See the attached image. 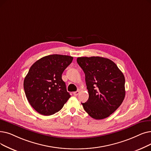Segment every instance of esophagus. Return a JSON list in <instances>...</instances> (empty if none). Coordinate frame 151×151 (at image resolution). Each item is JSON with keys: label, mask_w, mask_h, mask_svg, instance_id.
<instances>
[{"label": "esophagus", "mask_w": 151, "mask_h": 151, "mask_svg": "<svg viewBox=\"0 0 151 151\" xmlns=\"http://www.w3.org/2000/svg\"><path fill=\"white\" fill-rule=\"evenodd\" d=\"M79 94H80V91H75V92H74V93H73V95H74V96H78V95Z\"/></svg>", "instance_id": "obj_1"}]
</instances>
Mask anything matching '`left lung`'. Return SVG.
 <instances>
[{
    "label": "left lung",
    "instance_id": "8db88e82",
    "mask_svg": "<svg viewBox=\"0 0 151 151\" xmlns=\"http://www.w3.org/2000/svg\"><path fill=\"white\" fill-rule=\"evenodd\" d=\"M76 60L85 73L89 93L87 102L81 103L84 110L94 119H106L120 106L125 96L123 73L109 58L85 57Z\"/></svg>",
    "mask_w": 151,
    "mask_h": 151
}]
</instances>
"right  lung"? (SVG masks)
Masks as SVG:
<instances>
[{
    "instance_id": "add662e5",
    "label": "right lung",
    "mask_w": 151,
    "mask_h": 151,
    "mask_svg": "<svg viewBox=\"0 0 151 151\" xmlns=\"http://www.w3.org/2000/svg\"><path fill=\"white\" fill-rule=\"evenodd\" d=\"M73 59L68 55H49L31 67L23 87L29 103L38 113L53 115L62 109L70 97L62 75Z\"/></svg>"
}]
</instances>
